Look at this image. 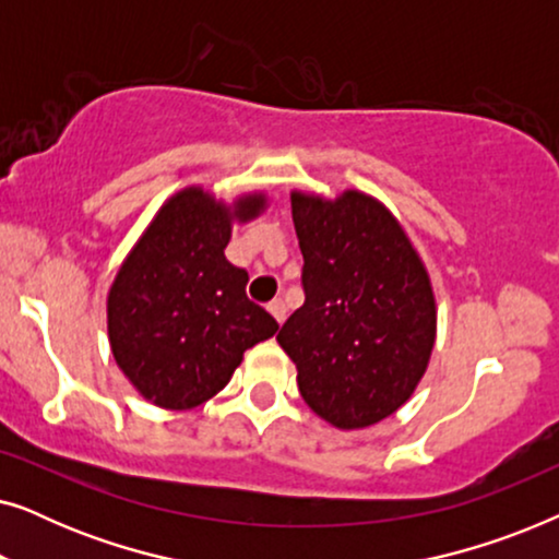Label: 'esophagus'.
I'll list each match as a JSON object with an SVG mask.
<instances>
[{
	"mask_svg": "<svg viewBox=\"0 0 559 559\" xmlns=\"http://www.w3.org/2000/svg\"><path fill=\"white\" fill-rule=\"evenodd\" d=\"M266 310L272 312V318L277 320L280 325L285 323V318H287V308H285V302H282V300H272L270 305H266Z\"/></svg>",
	"mask_w": 559,
	"mask_h": 559,
	"instance_id": "1",
	"label": "esophagus"
}]
</instances>
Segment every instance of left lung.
Instances as JSON below:
<instances>
[{
	"mask_svg": "<svg viewBox=\"0 0 559 559\" xmlns=\"http://www.w3.org/2000/svg\"><path fill=\"white\" fill-rule=\"evenodd\" d=\"M305 305L277 333L308 407L338 430L394 415L425 377L438 310L394 213L361 190H293Z\"/></svg>",
	"mask_w": 559,
	"mask_h": 559,
	"instance_id": "1",
	"label": "left lung"
}]
</instances>
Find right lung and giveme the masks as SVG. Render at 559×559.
<instances>
[{
    "label": "right lung",
    "mask_w": 559,
    "mask_h": 559,
    "mask_svg": "<svg viewBox=\"0 0 559 559\" xmlns=\"http://www.w3.org/2000/svg\"><path fill=\"white\" fill-rule=\"evenodd\" d=\"M264 209V193L224 203L201 186L182 188L121 262L106 300L109 346L147 402L175 412L209 402L243 350L280 331L247 297L249 274L224 254L236 221Z\"/></svg>",
    "instance_id": "obj_1"
}]
</instances>
